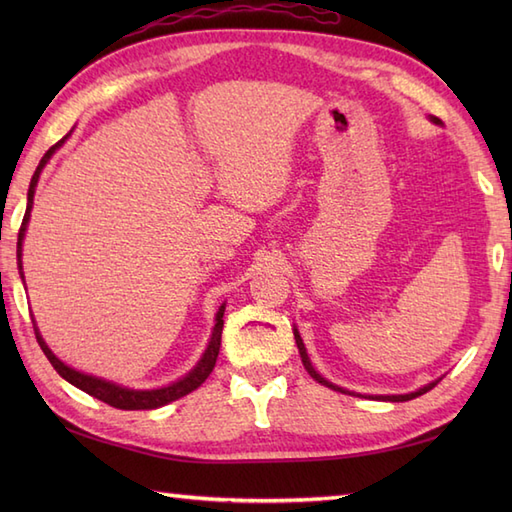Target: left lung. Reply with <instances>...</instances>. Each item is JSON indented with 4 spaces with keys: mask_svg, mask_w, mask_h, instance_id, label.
Listing matches in <instances>:
<instances>
[{
    "mask_svg": "<svg viewBox=\"0 0 512 512\" xmlns=\"http://www.w3.org/2000/svg\"><path fill=\"white\" fill-rule=\"evenodd\" d=\"M431 121L436 123V125H440V118H436V116H431ZM295 341H297V347H299V354H301V363H303V367L308 369V374L317 380V383H321V385H325V387H330V389H334V391H341V394H350V396H361V394H356V391H347V389H343V387H339V385H334V383H330V380H325L317 369L312 367V363H310V356H308V352H306V345H303V341H301V334H299V330L295 328ZM442 378H438V380H431V383H427L424 387H420V389H416V391H409V394H391V396H365V398H372V400H389V402H405V400H413V398H418V396H422V394H427L429 389H433L436 387L438 383H440Z\"/></svg>",
    "mask_w": 512,
    "mask_h": 512,
    "instance_id": "left-lung-1",
    "label": "left lung"
}]
</instances>
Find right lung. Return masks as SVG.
<instances>
[{
    "instance_id": "1",
    "label": "right lung",
    "mask_w": 512,
    "mask_h": 512,
    "mask_svg": "<svg viewBox=\"0 0 512 512\" xmlns=\"http://www.w3.org/2000/svg\"><path fill=\"white\" fill-rule=\"evenodd\" d=\"M72 134V132H70ZM70 134H65L57 145H52L46 154H43L39 167L35 171V176H32L30 180V187H28V206H26V215H24V222H21V228H19V237H17V266H19V275L21 279H24V268H21V246H24V237H26V228H28V222H30V211H32V204H35V189H37V182H39V176L43 167L48 165V160L52 158L54 151H57L65 140L70 138ZM224 308L226 303H222L220 310H217L215 314V328L211 332V341L209 345H206V350L202 354V358L198 361V365H195L189 374H184L182 378H178L176 383L171 385H165V387H158V389H129V387H123L118 383H112V380H105V378H99V376H92V374H85V372H79V369H74L70 365H65L61 358L54 356V352L48 347V343L43 341V336L37 328L35 323V334H37V343L41 345L43 354L48 356L50 365L57 369V374L61 378L68 380L70 385L79 387L81 391H85V394H90L94 398H99L103 402H107V405H112L116 409H125V411H138V409H158V407H165L169 405V402L178 400L182 396L191 394L193 389H198L206 378H209V374L213 372L215 367V361H217V354H220V343H222V328H224Z\"/></svg>"
}]
</instances>
